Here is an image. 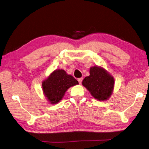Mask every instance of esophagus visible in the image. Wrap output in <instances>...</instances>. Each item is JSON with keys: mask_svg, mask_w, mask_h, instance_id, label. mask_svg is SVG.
I'll return each instance as SVG.
<instances>
[{"mask_svg": "<svg viewBox=\"0 0 149 149\" xmlns=\"http://www.w3.org/2000/svg\"><path fill=\"white\" fill-rule=\"evenodd\" d=\"M82 80H83V78H78V81L79 84H81Z\"/></svg>", "mask_w": 149, "mask_h": 149, "instance_id": "1", "label": "esophagus"}]
</instances>
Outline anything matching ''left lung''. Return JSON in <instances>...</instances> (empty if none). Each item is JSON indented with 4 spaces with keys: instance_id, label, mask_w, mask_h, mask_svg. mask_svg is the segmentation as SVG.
Segmentation results:
<instances>
[{
    "instance_id": "8db88e82",
    "label": "left lung",
    "mask_w": 149,
    "mask_h": 149,
    "mask_svg": "<svg viewBox=\"0 0 149 149\" xmlns=\"http://www.w3.org/2000/svg\"><path fill=\"white\" fill-rule=\"evenodd\" d=\"M82 85L95 99L105 101L113 92L114 78L104 68L96 65L90 68V75L84 79Z\"/></svg>"
}]
</instances>
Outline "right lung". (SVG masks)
I'll use <instances>...</instances> for the list:
<instances>
[{
  "label": "right lung",
  "mask_w": 149,
  "mask_h": 149,
  "mask_svg": "<svg viewBox=\"0 0 149 149\" xmlns=\"http://www.w3.org/2000/svg\"><path fill=\"white\" fill-rule=\"evenodd\" d=\"M78 84V81L63 69H56L42 81V88L48 101L54 104L62 100L69 87Z\"/></svg>",
  "instance_id": "right-lung-1"
}]
</instances>
